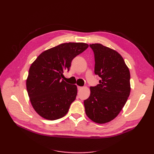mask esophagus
I'll return each mask as SVG.
<instances>
[{
  "label": "esophagus",
  "instance_id": "1",
  "mask_svg": "<svg viewBox=\"0 0 154 154\" xmlns=\"http://www.w3.org/2000/svg\"><path fill=\"white\" fill-rule=\"evenodd\" d=\"M82 88H83V87H80V86H78V91H80V90L82 89Z\"/></svg>",
  "mask_w": 154,
  "mask_h": 154
}]
</instances>
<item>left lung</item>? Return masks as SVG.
<instances>
[{
    "instance_id": "1",
    "label": "left lung",
    "mask_w": 154,
    "mask_h": 154,
    "mask_svg": "<svg viewBox=\"0 0 154 154\" xmlns=\"http://www.w3.org/2000/svg\"><path fill=\"white\" fill-rule=\"evenodd\" d=\"M95 58L94 72L99 84L91 87L84 100L85 113L92 122L104 124L118 116L130 92L129 69L117 51L101 44H90Z\"/></svg>"
}]
</instances>
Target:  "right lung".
I'll list each match as a JSON object with an SVG mask.
<instances>
[{"label": "right lung", "instance_id": "1", "mask_svg": "<svg viewBox=\"0 0 154 154\" xmlns=\"http://www.w3.org/2000/svg\"><path fill=\"white\" fill-rule=\"evenodd\" d=\"M88 45L82 42L60 44L42 53L31 65L26 88L36 112L48 120L66 116L75 100L77 86L62 78L70 69L72 59L83 52Z\"/></svg>", "mask_w": 154, "mask_h": 154}]
</instances>
